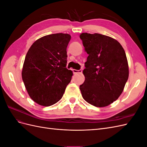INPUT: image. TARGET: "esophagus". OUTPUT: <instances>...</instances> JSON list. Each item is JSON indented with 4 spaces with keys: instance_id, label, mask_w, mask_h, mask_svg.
I'll list each match as a JSON object with an SVG mask.
<instances>
[{
    "instance_id": "34e87169",
    "label": "esophagus",
    "mask_w": 147,
    "mask_h": 147,
    "mask_svg": "<svg viewBox=\"0 0 147 147\" xmlns=\"http://www.w3.org/2000/svg\"><path fill=\"white\" fill-rule=\"evenodd\" d=\"M73 72L74 74H77V73H82V70H76V69H73Z\"/></svg>"
}]
</instances>
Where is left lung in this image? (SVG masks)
<instances>
[{"mask_svg":"<svg viewBox=\"0 0 147 147\" xmlns=\"http://www.w3.org/2000/svg\"><path fill=\"white\" fill-rule=\"evenodd\" d=\"M80 38L88 55L83 71L85 80L80 86L83 98L97 107L108 106L121 94L129 77L125 51L107 35L82 33Z\"/></svg>","mask_w":147,"mask_h":147,"instance_id":"obj_1","label":"left lung"}]
</instances>
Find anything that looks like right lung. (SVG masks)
<instances>
[{
    "label": "right lung",
    "instance_id": "obj_1",
    "mask_svg": "<svg viewBox=\"0 0 147 147\" xmlns=\"http://www.w3.org/2000/svg\"><path fill=\"white\" fill-rule=\"evenodd\" d=\"M70 38L68 34L45 35L37 40L26 54L22 78L29 96L39 105L56 104L70 82L73 72L66 68Z\"/></svg>",
    "mask_w": 147,
    "mask_h": 147
}]
</instances>
